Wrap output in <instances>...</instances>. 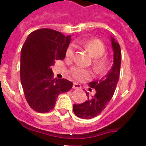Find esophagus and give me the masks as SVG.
<instances>
[{
    "mask_svg": "<svg viewBox=\"0 0 146 146\" xmlns=\"http://www.w3.org/2000/svg\"><path fill=\"white\" fill-rule=\"evenodd\" d=\"M73 88L74 89H80L81 88V86L77 82H74V84H73Z\"/></svg>",
    "mask_w": 146,
    "mask_h": 146,
    "instance_id": "esophagus-1",
    "label": "esophagus"
}]
</instances>
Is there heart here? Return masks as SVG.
I'll return each mask as SVG.
<instances>
[{
  "mask_svg": "<svg viewBox=\"0 0 146 146\" xmlns=\"http://www.w3.org/2000/svg\"><path fill=\"white\" fill-rule=\"evenodd\" d=\"M77 44L81 45L88 50L94 59V65L99 70L104 69L107 65V58L102 56L105 52V45L102 40L99 38H92L83 42H77ZM76 46L74 44L69 45L66 50V58L67 59H73L75 54ZM70 74L76 80L80 81L89 79L91 77V72L89 69H85L80 66H74L70 69Z\"/></svg>",
  "mask_w": 146,
  "mask_h": 146,
  "instance_id": "heart-1",
  "label": "heart"
}]
</instances>
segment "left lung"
Here are the masks:
<instances>
[{"instance_id":"obj_1","label":"left lung","mask_w":146,"mask_h":146,"mask_svg":"<svg viewBox=\"0 0 146 146\" xmlns=\"http://www.w3.org/2000/svg\"><path fill=\"white\" fill-rule=\"evenodd\" d=\"M113 50V64L108 74L100 80L89 83V86L95 89L96 93L89 98L86 92L88 100L80 104L73 105V111L77 117L83 119H91L97 116L108 106L114 94L120 76L121 51L120 45L111 37ZM90 90H91L90 88Z\"/></svg>"}]
</instances>
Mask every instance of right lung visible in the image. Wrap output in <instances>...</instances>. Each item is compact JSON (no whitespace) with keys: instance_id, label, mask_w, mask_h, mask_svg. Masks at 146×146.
Instances as JSON below:
<instances>
[{"instance_id":"1","label":"right lung","mask_w":146,"mask_h":146,"mask_svg":"<svg viewBox=\"0 0 146 146\" xmlns=\"http://www.w3.org/2000/svg\"><path fill=\"white\" fill-rule=\"evenodd\" d=\"M71 36L49 28L28 35L21 50L20 80L27 102L38 113H47L55 107L58 96L72 88V82L54 78L50 66L64 60Z\"/></svg>"}]
</instances>
